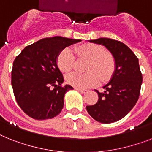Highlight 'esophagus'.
<instances>
[{
    "instance_id": "1",
    "label": "esophagus",
    "mask_w": 152,
    "mask_h": 152,
    "mask_svg": "<svg viewBox=\"0 0 152 152\" xmlns=\"http://www.w3.org/2000/svg\"><path fill=\"white\" fill-rule=\"evenodd\" d=\"M76 90H77L78 91H80V93L83 94H86L88 92V90H86V89H80V88H75Z\"/></svg>"
}]
</instances>
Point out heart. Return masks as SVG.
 <instances>
[{
  "mask_svg": "<svg viewBox=\"0 0 152 152\" xmlns=\"http://www.w3.org/2000/svg\"><path fill=\"white\" fill-rule=\"evenodd\" d=\"M73 52L80 58L89 59L86 74L71 73L66 76V82L76 88L94 87L99 81L104 82L111 78L115 70L113 57L106 52L104 48L96 44L87 43L72 48L64 49L57 57V65L62 72L67 73L72 69L75 63Z\"/></svg>",
  "mask_w": 152,
  "mask_h": 152,
  "instance_id": "b5f03b06",
  "label": "heart"
}]
</instances>
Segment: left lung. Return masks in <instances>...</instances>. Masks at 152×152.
<instances>
[{"label":"left lung","mask_w":152,"mask_h":152,"mask_svg":"<svg viewBox=\"0 0 152 152\" xmlns=\"http://www.w3.org/2000/svg\"><path fill=\"white\" fill-rule=\"evenodd\" d=\"M102 44L113 55L115 69L110 82L98 94V101L94 105L87 106V111L93 119L102 123L116 122L130 112L137 102L142 84V73L138 58L126 44L109 38L90 40Z\"/></svg>","instance_id":"8db88e82"}]
</instances>
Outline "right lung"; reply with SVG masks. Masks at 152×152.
Returning a JSON list of instances; mask_svg holds the SVG:
<instances>
[{
	"mask_svg": "<svg viewBox=\"0 0 152 152\" xmlns=\"http://www.w3.org/2000/svg\"><path fill=\"white\" fill-rule=\"evenodd\" d=\"M80 41L61 37L44 38L26 47L15 58L12 86L16 102L29 117L44 120L61 112L65 93L73 88L62 86L57 57L64 48Z\"/></svg>",
	"mask_w": 152,
	"mask_h": 152,
	"instance_id": "right-lung-1",
	"label": "right lung"
}]
</instances>
